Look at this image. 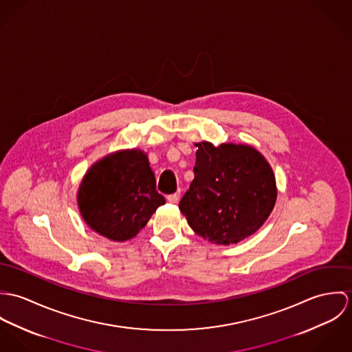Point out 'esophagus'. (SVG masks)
<instances>
[{"label": "esophagus", "mask_w": 352, "mask_h": 352, "mask_svg": "<svg viewBox=\"0 0 352 352\" xmlns=\"http://www.w3.org/2000/svg\"><path fill=\"white\" fill-rule=\"evenodd\" d=\"M178 199H179V193H174V195H167V201H168V202H171V204L178 202Z\"/></svg>", "instance_id": "34e87169"}]
</instances>
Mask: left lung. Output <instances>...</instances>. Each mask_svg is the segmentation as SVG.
I'll use <instances>...</instances> for the list:
<instances>
[{"mask_svg":"<svg viewBox=\"0 0 352 352\" xmlns=\"http://www.w3.org/2000/svg\"><path fill=\"white\" fill-rule=\"evenodd\" d=\"M195 179L179 201L195 234L214 244H236L255 234L276 199L273 168L251 146L195 143Z\"/></svg>","mask_w":352,"mask_h":352,"instance_id":"8db88e82","label":"left lung"}]
</instances>
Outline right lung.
<instances>
[{"label": "right lung", "instance_id": "add662e5", "mask_svg": "<svg viewBox=\"0 0 352 352\" xmlns=\"http://www.w3.org/2000/svg\"><path fill=\"white\" fill-rule=\"evenodd\" d=\"M77 201L85 223L115 241L135 237L166 202L140 150L118 151L94 163L80 182Z\"/></svg>", "mask_w": 352, "mask_h": 352}]
</instances>
